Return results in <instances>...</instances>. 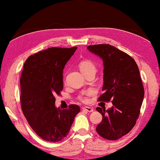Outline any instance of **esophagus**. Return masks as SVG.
Segmentation results:
<instances>
[{"label": "esophagus", "mask_w": 160, "mask_h": 160, "mask_svg": "<svg viewBox=\"0 0 160 160\" xmlns=\"http://www.w3.org/2000/svg\"><path fill=\"white\" fill-rule=\"evenodd\" d=\"M82 109L84 111H86V112H92L94 111V109H93V108H92V107H88V106L82 107Z\"/></svg>", "instance_id": "34e87169"}]
</instances>
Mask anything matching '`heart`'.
<instances>
[{
  "label": "heart",
  "instance_id": "b5f03b06",
  "mask_svg": "<svg viewBox=\"0 0 160 160\" xmlns=\"http://www.w3.org/2000/svg\"><path fill=\"white\" fill-rule=\"evenodd\" d=\"M78 67L80 68V72L84 74L85 76L88 74H95L97 72V67L95 64L90 60H82L79 62ZM95 94L94 89H88L82 92L78 95L77 99L82 102H88L89 100V98Z\"/></svg>",
  "mask_w": 160,
  "mask_h": 160
}]
</instances>
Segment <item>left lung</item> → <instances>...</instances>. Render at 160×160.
Returning <instances> with one entry per match:
<instances>
[{
    "label": "left lung",
    "mask_w": 160,
    "mask_h": 160,
    "mask_svg": "<svg viewBox=\"0 0 160 160\" xmlns=\"http://www.w3.org/2000/svg\"><path fill=\"white\" fill-rule=\"evenodd\" d=\"M87 48L103 60V93L98 101L113 104L108 110L96 108L102 116L96 131L105 139L117 140L130 132L140 113L144 88L138 66L130 55L109 44Z\"/></svg>",
    "instance_id": "obj_1"
}]
</instances>
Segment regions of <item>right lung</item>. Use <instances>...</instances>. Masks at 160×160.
<instances>
[{
    "label": "right lung",
    "mask_w": 160,
    "mask_h": 160,
    "mask_svg": "<svg viewBox=\"0 0 160 160\" xmlns=\"http://www.w3.org/2000/svg\"><path fill=\"white\" fill-rule=\"evenodd\" d=\"M78 47H52L29 56L21 77V102L24 117L40 138L56 142L67 136L80 108L71 104L60 110L55 95L62 90V70Z\"/></svg>",
    "instance_id": "1"
}]
</instances>
